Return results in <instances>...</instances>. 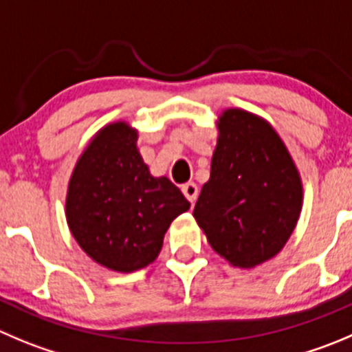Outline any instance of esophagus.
I'll list each match as a JSON object with an SVG mask.
<instances>
[{"instance_id":"34e87169","label":"esophagus","mask_w":352,"mask_h":352,"mask_svg":"<svg viewBox=\"0 0 352 352\" xmlns=\"http://www.w3.org/2000/svg\"><path fill=\"white\" fill-rule=\"evenodd\" d=\"M182 192L190 200V204H195L197 197H199V186L195 183H186V185H183Z\"/></svg>"}]
</instances>
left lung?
Returning <instances> with one entry per match:
<instances>
[{"mask_svg":"<svg viewBox=\"0 0 352 352\" xmlns=\"http://www.w3.org/2000/svg\"><path fill=\"white\" fill-rule=\"evenodd\" d=\"M217 129L210 178L193 216L221 257L252 267L276 256L292 235L302 183L285 143L266 120L230 109Z\"/></svg>","mask_w":352,"mask_h":352,"instance_id":"8db88e82","label":"left lung"}]
</instances>
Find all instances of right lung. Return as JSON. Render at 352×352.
Here are the masks:
<instances>
[{"label": "right lung", "mask_w": 352, "mask_h": 352, "mask_svg": "<svg viewBox=\"0 0 352 352\" xmlns=\"http://www.w3.org/2000/svg\"><path fill=\"white\" fill-rule=\"evenodd\" d=\"M138 133L110 124L74 167L65 214L81 249L109 270L131 273L155 261L164 233L190 202L167 178H153L136 148Z\"/></svg>", "instance_id": "obj_1"}]
</instances>
